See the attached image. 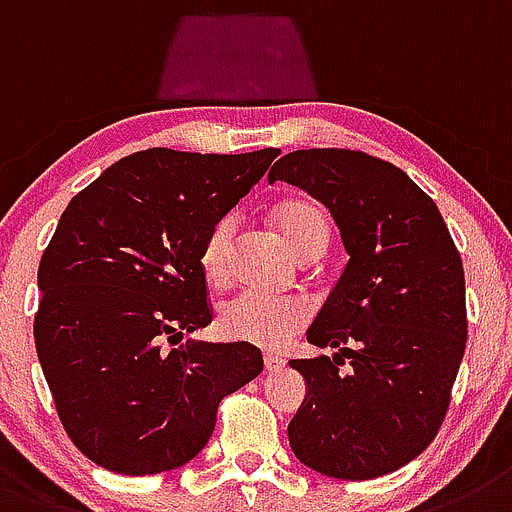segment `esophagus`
<instances>
[{
    "mask_svg": "<svg viewBox=\"0 0 512 512\" xmlns=\"http://www.w3.org/2000/svg\"><path fill=\"white\" fill-rule=\"evenodd\" d=\"M285 367V359L278 357V354H265V370L267 372H278Z\"/></svg>",
    "mask_w": 512,
    "mask_h": 512,
    "instance_id": "1",
    "label": "esophagus"
}]
</instances>
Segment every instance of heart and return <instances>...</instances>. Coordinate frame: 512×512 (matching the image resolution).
I'll return each instance as SVG.
<instances>
[{
  "instance_id": "1",
  "label": "heart",
  "mask_w": 512,
  "mask_h": 512,
  "mask_svg": "<svg viewBox=\"0 0 512 512\" xmlns=\"http://www.w3.org/2000/svg\"><path fill=\"white\" fill-rule=\"evenodd\" d=\"M273 219L288 245L303 260L324 255L329 247V214L316 199L293 196L273 209ZM234 237L237 219L232 214L219 216L199 247V270L214 288H224L234 273ZM311 319L301 298H275L260 290H245L219 308V331L232 342L255 344L262 349H280L303 329Z\"/></svg>"
}]
</instances>
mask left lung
<instances>
[{"label":"left lung","instance_id":"left-lung-1","mask_svg":"<svg viewBox=\"0 0 512 512\" xmlns=\"http://www.w3.org/2000/svg\"><path fill=\"white\" fill-rule=\"evenodd\" d=\"M267 181L319 199L349 252L308 329V342L339 354L290 362L308 385L288 426L290 449L336 480L395 472L439 434L467 347L457 245L431 196L362 150H296Z\"/></svg>","mask_w":512,"mask_h":512}]
</instances>
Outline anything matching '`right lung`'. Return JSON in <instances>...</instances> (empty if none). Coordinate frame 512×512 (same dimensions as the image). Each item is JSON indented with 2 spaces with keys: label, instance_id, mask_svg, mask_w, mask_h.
Here are the masks:
<instances>
[{
  "label": "right lung",
  "instance_id": "1",
  "mask_svg": "<svg viewBox=\"0 0 512 512\" xmlns=\"http://www.w3.org/2000/svg\"><path fill=\"white\" fill-rule=\"evenodd\" d=\"M280 155H127L78 191L38 267L35 349L76 449L117 474L191 462L229 393L262 372L245 342L178 344L211 324L206 229Z\"/></svg>",
  "mask_w": 512,
  "mask_h": 512
}]
</instances>
